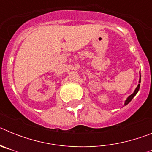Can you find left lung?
Listing matches in <instances>:
<instances>
[{"mask_svg":"<svg viewBox=\"0 0 152 152\" xmlns=\"http://www.w3.org/2000/svg\"><path fill=\"white\" fill-rule=\"evenodd\" d=\"M139 83H141V76H140V79H139ZM139 88H140V84H139V85H138V87H137V88H136V89L135 90V91H134L133 94L130 95V96H129L128 98H127V100H126V102H125V106L127 105V104H128V103H129V102L131 101V100H132V99H133L134 96H135V95H136V94H137V93H138V91H139Z\"/></svg>","mask_w":152,"mask_h":152,"instance_id":"8db88e82","label":"left lung"}]
</instances>
